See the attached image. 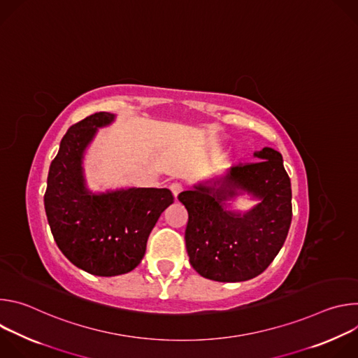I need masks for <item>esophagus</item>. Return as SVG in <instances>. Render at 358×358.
<instances>
[{"label": "esophagus", "instance_id": "1", "mask_svg": "<svg viewBox=\"0 0 358 358\" xmlns=\"http://www.w3.org/2000/svg\"><path fill=\"white\" fill-rule=\"evenodd\" d=\"M170 189H171L173 195L177 196V195L182 191V184H181V182H173V184L170 185Z\"/></svg>", "mask_w": 358, "mask_h": 358}]
</instances>
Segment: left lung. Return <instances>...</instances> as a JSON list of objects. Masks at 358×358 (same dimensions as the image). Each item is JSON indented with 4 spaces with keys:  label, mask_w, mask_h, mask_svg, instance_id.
Here are the masks:
<instances>
[{
    "label": "left lung",
    "mask_w": 358,
    "mask_h": 358,
    "mask_svg": "<svg viewBox=\"0 0 358 358\" xmlns=\"http://www.w3.org/2000/svg\"><path fill=\"white\" fill-rule=\"evenodd\" d=\"M259 160L238 164L214 181L182 191L188 211L185 246L191 266L217 282H242L261 275L283 246L292 222V187L279 151L265 147ZM220 184L218 189L215 188ZM241 187L262 198L245 216L223 210Z\"/></svg>",
    "instance_id": "obj_1"
}]
</instances>
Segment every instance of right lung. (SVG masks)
Wrapping results in <instances>:
<instances>
[{
    "label": "right lung",
    "mask_w": 358,
    "mask_h": 358,
    "mask_svg": "<svg viewBox=\"0 0 358 358\" xmlns=\"http://www.w3.org/2000/svg\"><path fill=\"white\" fill-rule=\"evenodd\" d=\"M94 113L71 126L50 163L43 196L50 232L78 268L96 276H117L143 259L151 229L174 202L167 188H130L94 195L85 188L82 155L96 129L113 120Z\"/></svg>",
    "instance_id": "right-lung-1"
}]
</instances>
